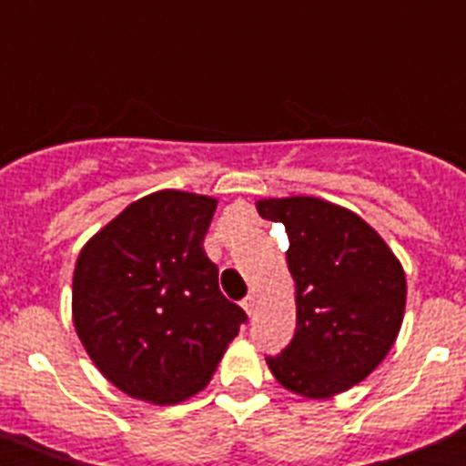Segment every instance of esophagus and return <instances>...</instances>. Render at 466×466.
<instances>
[{"instance_id":"esophagus-1","label":"esophagus","mask_w":466,"mask_h":466,"mask_svg":"<svg viewBox=\"0 0 466 466\" xmlns=\"http://www.w3.org/2000/svg\"><path fill=\"white\" fill-rule=\"evenodd\" d=\"M242 308H245L247 315L254 317V312H257V299H254V296H247V299L242 300Z\"/></svg>"}]
</instances>
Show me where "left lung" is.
<instances>
[{
    "instance_id": "8db88e82",
    "label": "left lung",
    "mask_w": 466,
    "mask_h": 466,
    "mask_svg": "<svg viewBox=\"0 0 466 466\" xmlns=\"http://www.w3.org/2000/svg\"><path fill=\"white\" fill-rule=\"evenodd\" d=\"M257 209L287 228L296 287L294 340L266 364L299 397L348 392L376 371L401 331V261L360 214L324 198H261Z\"/></svg>"
}]
</instances>
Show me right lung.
<instances>
[{"instance_id":"add662e5","label":"right lung","mask_w":466,"mask_h":466,"mask_svg":"<svg viewBox=\"0 0 466 466\" xmlns=\"http://www.w3.org/2000/svg\"><path fill=\"white\" fill-rule=\"evenodd\" d=\"M217 198L149 193L79 252L72 322L97 371L127 397L187 401L212 380L245 312L203 249Z\"/></svg>"}]
</instances>
